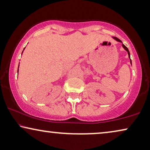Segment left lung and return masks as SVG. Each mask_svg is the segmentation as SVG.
Instances as JSON below:
<instances>
[{
	"instance_id": "left-lung-1",
	"label": "left lung",
	"mask_w": 150,
	"mask_h": 150,
	"mask_svg": "<svg viewBox=\"0 0 150 150\" xmlns=\"http://www.w3.org/2000/svg\"><path fill=\"white\" fill-rule=\"evenodd\" d=\"M113 38H114V39H115V40H117V42H121V43H122V41H121V40H119V39H118V38H117V37H113ZM122 47H123V48H124V49H125V50H126L127 52H128L129 58V59H130V52H129V49H128V48H127V47H126V46H125L124 45V44H122ZM130 61H131V59H130Z\"/></svg>"
}]
</instances>
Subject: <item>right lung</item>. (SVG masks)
<instances>
[{"mask_svg": "<svg viewBox=\"0 0 150 150\" xmlns=\"http://www.w3.org/2000/svg\"><path fill=\"white\" fill-rule=\"evenodd\" d=\"M24 49H25V48H24ZM18 70H19V69H18Z\"/></svg>", "mask_w": 150, "mask_h": 150, "instance_id": "obj_1", "label": "right lung"}]
</instances>
